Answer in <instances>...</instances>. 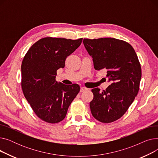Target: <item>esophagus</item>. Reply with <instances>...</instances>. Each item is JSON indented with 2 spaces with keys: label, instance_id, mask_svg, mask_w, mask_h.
<instances>
[{
  "label": "esophagus",
  "instance_id": "34e87169",
  "mask_svg": "<svg viewBox=\"0 0 158 158\" xmlns=\"http://www.w3.org/2000/svg\"><path fill=\"white\" fill-rule=\"evenodd\" d=\"M86 89H87V88H85V87H81V89H80V92H84V91H85V90H86Z\"/></svg>",
  "mask_w": 158,
  "mask_h": 158
}]
</instances>
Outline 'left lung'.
Segmentation results:
<instances>
[{
	"mask_svg": "<svg viewBox=\"0 0 158 158\" xmlns=\"http://www.w3.org/2000/svg\"><path fill=\"white\" fill-rule=\"evenodd\" d=\"M82 42L95 69L106 70L111 82L102 92L98 88L92 89L91 112L99 122H113L125 114L138 94L142 77L138 56L129 44L116 38H85Z\"/></svg>",
	"mask_w": 158,
	"mask_h": 158,
	"instance_id": "left-lung-1",
	"label": "left lung"
}]
</instances>
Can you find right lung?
Wrapping results in <instances>:
<instances>
[{
  "instance_id": "1",
  "label": "right lung",
  "mask_w": 158,
  "mask_h": 158,
  "mask_svg": "<svg viewBox=\"0 0 158 158\" xmlns=\"http://www.w3.org/2000/svg\"><path fill=\"white\" fill-rule=\"evenodd\" d=\"M82 38L47 37L33 44L22 61V88L35 114L42 120L56 123L66 117L80 91L77 84L65 85L56 81L57 70L81 44Z\"/></svg>"
}]
</instances>
